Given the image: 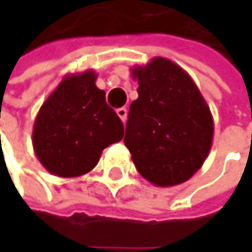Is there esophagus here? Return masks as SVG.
<instances>
[{"label": "esophagus", "instance_id": "34e87169", "mask_svg": "<svg viewBox=\"0 0 252 252\" xmlns=\"http://www.w3.org/2000/svg\"><path fill=\"white\" fill-rule=\"evenodd\" d=\"M117 115L121 118V121L123 123H126V108H120V109H117Z\"/></svg>", "mask_w": 252, "mask_h": 252}]
</instances>
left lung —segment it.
<instances>
[{
  "label": "left lung",
  "mask_w": 252,
  "mask_h": 252,
  "mask_svg": "<svg viewBox=\"0 0 252 252\" xmlns=\"http://www.w3.org/2000/svg\"><path fill=\"white\" fill-rule=\"evenodd\" d=\"M138 97L129 105L124 143L140 175L159 187L188 181L213 143V117L189 74L156 57L131 68Z\"/></svg>",
  "instance_id": "obj_1"
}]
</instances>
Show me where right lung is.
Returning a JSON list of instances; mask_svg holds the SVG:
<instances>
[{"instance_id": "right-lung-1", "label": "right lung", "mask_w": 252, "mask_h": 252, "mask_svg": "<svg viewBox=\"0 0 252 252\" xmlns=\"http://www.w3.org/2000/svg\"><path fill=\"white\" fill-rule=\"evenodd\" d=\"M97 74H67L48 96L34 120L32 141L42 166L61 178L90 172L105 147L124 137V126L108 106Z\"/></svg>"}]
</instances>
